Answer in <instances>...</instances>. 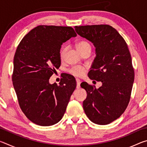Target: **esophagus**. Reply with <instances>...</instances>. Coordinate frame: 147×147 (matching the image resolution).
<instances>
[{
    "label": "esophagus",
    "instance_id": "esophagus-1",
    "mask_svg": "<svg viewBox=\"0 0 147 147\" xmlns=\"http://www.w3.org/2000/svg\"><path fill=\"white\" fill-rule=\"evenodd\" d=\"M76 88L77 89H79L80 88V83H81V82L78 78L76 79Z\"/></svg>",
    "mask_w": 147,
    "mask_h": 147
}]
</instances>
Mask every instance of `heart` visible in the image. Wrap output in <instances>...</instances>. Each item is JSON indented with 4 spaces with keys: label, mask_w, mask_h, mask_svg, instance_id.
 Here are the masks:
<instances>
[{
    "label": "heart",
    "mask_w": 147,
    "mask_h": 147,
    "mask_svg": "<svg viewBox=\"0 0 147 147\" xmlns=\"http://www.w3.org/2000/svg\"><path fill=\"white\" fill-rule=\"evenodd\" d=\"M77 48H78V51L82 53H83L84 51H85L86 50L91 49V45L88 41H82L77 44ZM66 51H67V48L65 47H62V49L60 51V53H59L60 58L61 59L64 58L65 54V53H66ZM69 73L76 76H82L84 73V69L83 68L80 67H76V66L73 67H71L70 69H69Z\"/></svg>",
    "instance_id": "1"
}]
</instances>
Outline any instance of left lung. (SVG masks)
<instances>
[{
    "instance_id": "8db88e82",
    "label": "left lung",
    "mask_w": 147,
    "mask_h": 147,
    "mask_svg": "<svg viewBox=\"0 0 147 147\" xmlns=\"http://www.w3.org/2000/svg\"><path fill=\"white\" fill-rule=\"evenodd\" d=\"M77 34L93 43L96 57L88 76L102 82L98 89L81 84L87 92L84 111L93 123L105 125L117 119L130 102L134 80L131 55L125 40L108 24L74 26Z\"/></svg>"
}]
</instances>
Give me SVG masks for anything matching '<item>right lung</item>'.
<instances>
[{
  "label": "right lung",
  "instance_id": "add662e5",
  "mask_svg": "<svg viewBox=\"0 0 147 147\" xmlns=\"http://www.w3.org/2000/svg\"><path fill=\"white\" fill-rule=\"evenodd\" d=\"M76 34L70 26L39 25L22 39L13 58L12 82L21 110L39 126H51L63 117L75 78L66 75L59 85L49 84L61 65V45Z\"/></svg>",
  "mask_w": 147,
  "mask_h": 147
}]
</instances>
